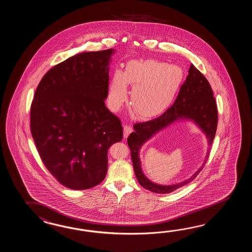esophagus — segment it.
<instances>
[{
    "instance_id": "obj_1",
    "label": "esophagus",
    "mask_w": 252,
    "mask_h": 252,
    "mask_svg": "<svg viewBox=\"0 0 252 252\" xmlns=\"http://www.w3.org/2000/svg\"><path fill=\"white\" fill-rule=\"evenodd\" d=\"M131 132H132V127H131L130 126L126 125V126H124V137H125V138H127V136H128Z\"/></svg>"
}]
</instances>
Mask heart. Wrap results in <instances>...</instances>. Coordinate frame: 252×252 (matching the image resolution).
Masks as SVG:
<instances>
[{
  "mask_svg": "<svg viewBox=\"0 0 252 252\" xmlns=\"http://www.w3.org/2000/svg\"><path fill=\"white\" fill-rule=\"evenodd\" d=\"M185 72L176 64L157 60H133L126 70H116L108 87V101L117 109L127 98V85L133 89L130 105L135 116L144 119L161 115L174 99Z\"/></svg>",
  "mask_w": 252,
  "mask_h": 252,
  "instance_id": "obj_1",
  "label": "heart"
}]
</instances>
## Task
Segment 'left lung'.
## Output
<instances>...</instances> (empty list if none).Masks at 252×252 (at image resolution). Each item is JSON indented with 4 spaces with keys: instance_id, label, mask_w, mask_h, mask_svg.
Returning a JSON list of instances; mask_svg holds the SVG:
<instances>
[{
    "instance_id": "obj_1",
    "label": "left lung",
    "mask_w": 252,
    "mask_h": 252,
    "mask_svg": "<svg viewBox=\"0 0 252 252\" xmlns=\"http://www.w3.org/2000/svg\"><path fill=\"white\" fill-rule=\"evenodd\" d=\"M179 121H191L207 135L208 149L202 166L190 179L175 185L162 186L153 183L142 173L139 153L140 147L157 132ZM218 124V111L212 87L206 78L192 64L185 83L180 89L179 94L174 103L159 118L144 123L135 124L134 132L127 138L134 174L141 186L156 193H170L195 178L204 167L208 160L211 146L216 134Z\"/></svg>"
}]
</instances>
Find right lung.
Wrapping results in <instances>:
<instances>
[{"instance_id": "1", "label": "right lung", "mask_w": 252, "mask_h": 252, "mask_svg": "<svg viewBox=\"0 0 252 252\" xmlns=\"http://www.w3.org/2000/svg\"><path fill=\"white\" fill-rule=\"evenodd\" d=\"M114 49L82 52L46 73L31 106L39 157L59 183L73 190L99 185L107 151L123 139L119 118L105 105Z\"/></svg>"}]
</instances>
